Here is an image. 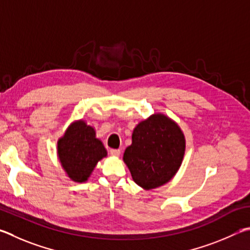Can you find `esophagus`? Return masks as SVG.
<instances>
[{
	"mask_svg": "<svg viewBox=\"0 0 250 250\" xmlns=\"http://www.w3.org/2000/svg\"><path fill=\"white\" fill-rule=\"evenodd\" d=\"M121 154L120 149H110V155L113 157H119Z\"/></svg>",
	"mask_w": 250,
	"mask_h": 250,
	"instance_id": "1",
	"label": "esophagus"
}]
</instances>
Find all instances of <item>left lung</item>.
Wrapping results in <instances>:
<instances>
[{
    "mask_svg": "<svg viewBox=\"0 0 250 250\" xmlns=\"http://www.w3.org/2000/svg\"><path fill=\"white\" fill-rule=\"evenodd\" d=\"M186 152V138L176 121L156 112L133 129L132 144L124 162L135 184L145 190L161 187L179 170Z\"/></svg>",
    "mask_w": 250,
    "mask_h": 250,
    "instance_id": "obj_1",
    "label": "left lung"
}]
</instances>
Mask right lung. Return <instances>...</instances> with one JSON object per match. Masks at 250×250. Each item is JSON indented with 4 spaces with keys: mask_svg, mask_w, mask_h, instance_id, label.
Returning a JSON list of instances; mask_svg holds the SVG:
<instances>
[{
    "mask_svg": "<svg viewBox=\"0 0 250 250\" xmlns=\"http://www.w3.org/2000/svg\"><path fill=\"white\" fill-rule=\"evenodd\" d=\"M57 155L66 176L74 183H85L107 149L96 131L83 119L75 120L58 140Z\"/></svg>",
    "mask_w": 250,
    "mask_h": 250,
    "instance_id": "obj_1",
    "label": "right lung"
}]
</instances>
